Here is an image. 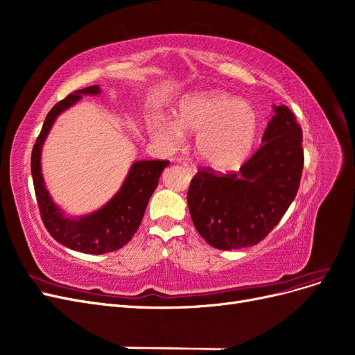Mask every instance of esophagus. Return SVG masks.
<instances>
[{
    "mask_svg": "<svg viewBox=\"0 0 355 355\" xmlns=\"http://www.w3.org/2000/svg\"><path fill=\"white\" fill-rule=\"evenodd\" d=\"M180 164L182 166H184V167H187L189 171H191V173L192 175H194V173H197V167L194 166V164H192V163H188V161H180Z\"/></svg>",
    "mask_w": 355,
    "mask_h": 355,
    "instance_id": "1",
    "label": "esophagus"
}]
</instances>
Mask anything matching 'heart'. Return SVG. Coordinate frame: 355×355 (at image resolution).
<instances>
[{
    "label": "heart",
    "mask_w": 355,
    "mask_h": 355,
    "mask_svg": "<svg viewBox=\"0 0 355 355\" xmlns=\"http://www.w3.org/2000/svg\"><path fill=\"white\" fill-rule=\"evenodd\" d=\"M185 130L198 135L197 153L204 163L228 171L252 155L261 132V115L237 96L210 92L182 102L178 120L164 118L151 124L153 135L166 145L179 144Z\"/></svg>",
    "instance_id": "b5f03b06"
}]
</instances>
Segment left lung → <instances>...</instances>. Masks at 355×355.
I'll return each instance as SVG.
<instances>
[{
  "label": "left lung",
  "instance_id": "left-lung-1",
  "mask_svg": "<svg viewBox=\"0 0 355 355\" xmlns=\"http://www.w3.org/2000/svg\"><path fill=\"white\" fill-rule=\"evenodd\" d=\"M262 146L239 173L200 170L191 180L188 207L201 237L220 250L263 240L295 200L304 168L302 128L284 105H272Z\"/></svg>",
  "mask_w": 355,
  "mask_h": 355
}]
</instances>
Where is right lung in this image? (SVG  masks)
<instances>
[{
	"label": "right lung",
	"instance_id": "1",
	"mask_svg": "<svg viewBox=\"0 0 355 355\" xmlns=\"http://www.w3.org/2000/svg\"><path fill=\"white\" fill-rule=\"evenodd\" d=\"M102 90L99 85H90L67 96L53 106L42 124L41 133L32 149L31 171L34 179L37 202L41 219L50 235L68 249L81 253L103 254L121 249L132 240L139 225L142 222L148 201L154 194L163 170L168 161L142 159L135 161L116 194L93 213L83 216H67L63 210L53 201L46 188L41 171V151L46 139L55 124L56 118L83 96H98Z\"/></svg>",
	"mask_w": 355,
	"mask_h": 355
}]
</instances>
